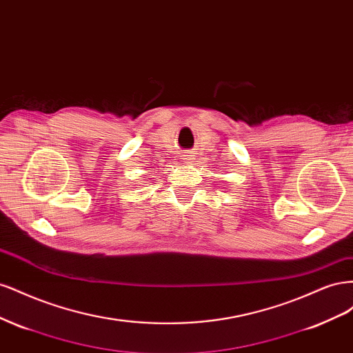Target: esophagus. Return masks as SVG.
Segmentation results:
<instances>
[{"label":"esophagus","mask_w":353,"mask_h":353,"mask_svg":"<svg viewBox=\"0 0 353 353\" xmlns=\"http://www.w3.org/2000/svg\"><path fill=\"white\" fill-rule=\"evenodd\" d=\"M194 159H196V157H194V153H184V154H183V160H184L185 163H188V165L193 163Z\"/></svg>","instance_id":"obj_1"}]
</instances>
